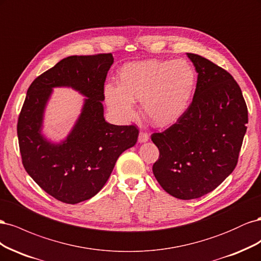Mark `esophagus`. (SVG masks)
<instances>
[{"mask_svg":"<svg viewBox=\"0 0 261 261\" xmlns=\"http://www.w3.org/2000/svg\"><path fill=\"white\" fill-rule=\"evenodd\" d=\"M149 139V134L145 130H140L139 136H138V140L139 143H146V141Z\"/></svg>","mask_w":261,"mask_h":261,"instance_id":"1","label":"esophagus"}]
</instances>
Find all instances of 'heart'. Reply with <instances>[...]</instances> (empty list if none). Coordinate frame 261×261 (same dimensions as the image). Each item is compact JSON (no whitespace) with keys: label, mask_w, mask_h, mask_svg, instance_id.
<instances>
[{"label":"heart","mask_w":261,"mask_h":261,"mask_svg":"<svg viewBox=\"0 0 261 261\" xmlns=\"http://www.w3.org/2000/svg\"><path fill=\"white\" fill-rule=\"evenodd\" d=\"M118 83L105 87L107 103L118 118L129 120L135 115V100H141V108L150 121L168 126L186 112L195 89L196 73L186 60L135 62L121 69Z\"/></svg>","instance_id":"1"}]
</instances>
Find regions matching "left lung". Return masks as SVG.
Instances as JSON below:
<instances>
[{"instance_id":"8db88e82","label":"left lung","mask_w":261,"mask_h":261,"mask_svg":"<svg viewBox=\"0 0 261 261\" xmlns=\"http://www.w3.org/2000/svg\"><path fill=\"white\" fill-rule=\"evenodd\" d=\"M187 57L198 73L192 103L175 124L151 135L160 152L154 177L168 194L184 200L212 192L234 171L248 123L233 76L198 54Z\"/></svg>"}]
</instances>
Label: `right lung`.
<instances>
[{"label":"right lung","mask_w":261,"mask_h":261,"mask_svg":"<svg viewBox=\"0 0 261 261\" xmlns=\"http://www.w3.org/2000/svg\"><path fill=\"white\" fill-rule=\"evenodd\" d=\"M111 53L73 55L61 60L29 86L17 122L25 170L45 193L75 204L105 186L117 158L137 143L135 125L118 126L103 116L105 83L113 64ZM54 86H72L87 99L68 138L52 144L41 134L43 113Z\"/></svg>","instance_id":"1"}]
</instances>
